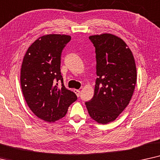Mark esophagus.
<instances>
[{"label": "esophagus", "instance_id": "esophagus-1", "mask_svg": "<svg viewBox=\"0 0 160 160\" xmlns=\"http://www.w3.org/2000/svg\"><path fill=\"white\" fill-rule=\"evenodd\" d=\"M74 92L76 93V95L78 96V97H80V90H78V89H74Z\"/></svg>", "mask_w": 160, "mask_h": 160}]
</instances>
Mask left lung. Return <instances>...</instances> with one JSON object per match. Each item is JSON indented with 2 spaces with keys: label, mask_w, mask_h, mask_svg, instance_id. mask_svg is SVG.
Instances as JSON below:
<instances>
[{
  "label": "left lung",
  "mask_w": 160,
  "mask_h": 160,
  "mask_svg": "<svg viewBox=\"0 0 160 160\" xmlns=\"http://www.w3.org/2000/svg\"><path fill=\"white\" fill-rule=\"evenodd\" d=\"M95 47L97 74L94 95L86 102L91 118L106 124L127 108L137 82L133 54L126 42L111 33L90 36Z\"/></svg>",
  "instance_id": "8db88e82"
}]
</instances>
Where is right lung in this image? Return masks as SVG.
<instances>
[{"instance_id": "obj_1", "label": "right lung", "mask_w": 160, "mask_h": 160, "mask_svg": "<svg viewBox=\"0 0 160 160\" xmlns=\"http://www.w3.org/2000/svg\"><path fill=\"white\" fill-rule=\"evenodd\" d=\"M71 39L65 34H48L37 39L28 49L20 71L22 91L27 105L38 118L55 122L67 114L78 97L63 86L61 56ZM62 81L59 88L56 82Z\"/></svg>"}]
</instances>
